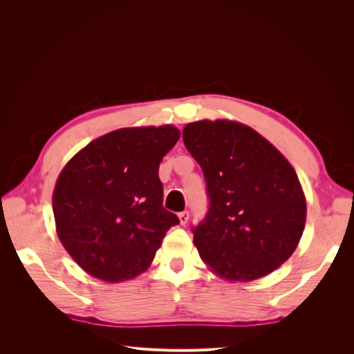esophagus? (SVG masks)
Instances as JSON below:
<instances>
[{
	"mask_svg": "<svg viewBox=\"0 0 354 354\" xmlns=\"http://www.w3.org/2000/svg\"><path fill=\"white\" fill-rule=\"evenodd\" d=\"M178 218H180V224H181V226H185V224H187V221H189V212H187V211L180 212V214H178Z\"/></svg>",
	"mask_w": 354,
	"mask_h": 354,
	"instance_id": "obj_1",
	"label": "esophagus"
}]
</instances>
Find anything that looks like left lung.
<instances>
[{
	"label": "left lung",
	"instance_id": "obj_1",
	"mask_svg": "<svg viewBox=\"0 0 354 354\" xmlns=\"http://www.w3.org/2000/svg\"><path fill=\"white\" fill-rule=\"evenodd\" d=\"M183 142L207 181L209 209L194 243L212 273L251 282L295 251L306 226V196L288 159L251 127L202 120Z\"/></svg>",
	"mask_w": 354,
	"mask_h": 354
}]
</instances>
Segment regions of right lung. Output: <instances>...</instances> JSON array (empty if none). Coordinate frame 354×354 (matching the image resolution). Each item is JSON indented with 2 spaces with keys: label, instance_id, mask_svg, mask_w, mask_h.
<instances>
[{
  "label": "right lung",
  "instance_id": "obj_1",
  "mask_svg": "<svg viewBox=\"0 0 354 354\" xmlns=\"http://www.w3.org/2000/svg\"><path fill=\"white\" fill-rule=\"evenodd\" d=\"M174 125L120 128L95 138L60 171L53 192L57 236L84 272L133 279L152 264L168 229L158 171L174 147Z\"/></svg>",
  "mask_w": 354,
  "mask_h": 354
}]
</instances>
